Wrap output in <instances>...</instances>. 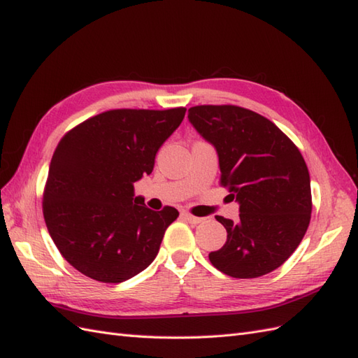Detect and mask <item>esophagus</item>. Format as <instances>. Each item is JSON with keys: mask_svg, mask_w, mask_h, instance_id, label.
<instances>
[{"mask_svg": "<svg viewBox=\"0 0 358 358\" xmlns=\"http://www.w3.org/2000/svg\"><path fill=\"white\" fill-rule=\"evenodd\" d=\"M180 215H182V219H185V220H188L189 223H194V224H197V223H200V222L203 220V219H199V217L191 215L189 213H182Z\"/></svg>", "mask_w": 358, "mask_h": 358, "instance_id": "34e87169", "label": "esophagus"}]
</instances>
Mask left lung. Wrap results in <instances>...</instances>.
I'll list each match as a JSON object with an SVG mask.
<instances>
[{
    "label": "left lung",
    "instance_id": "obj_1",
    "mask_svg": "<svg viewBox=\"0 0 358 358\" xmlns=\"http://www.w3.org/2000/svg\"><path fill=\"white\" fill-rule=\"evenodd\" d=\"M188 120L220 165V184L240 203V219L215 215L228 238L209 254L232 278H258L284 264L311 219L310 173L298 147L259 113L232 104L188 109Z\"/></svg>",
    "mask_w": 358,
    "mask_h": 358
}]
</instances>
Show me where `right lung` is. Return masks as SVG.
Segmentation results:
<instances>
[{
    "mask_svg": "<svg viewBox=\"0 0 358 358\" xmlns=\"http://www.w3.org/2000/svg\"><path fill=\"white\" fill-rule=\"evenodd\" d=\"M185 110H106L59 141L43 189V219L60 254L80 273L118 284L158 255L179 213L173 206L152 211L134 197V184L152 173Z\"/></svg>",
    "mask_w": 358,
    "mask_h": 358,
    "instance_id": "obj_1",
    "label": "right lung"
}]
</instances>
